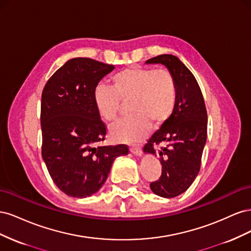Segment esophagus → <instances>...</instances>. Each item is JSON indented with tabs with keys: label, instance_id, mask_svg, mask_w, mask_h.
Wrapping results in <instances>:
<instances>
[{
	"label": "esophagus",
	"instance_id": "34e87169",
	"mask_svg": "<svg viewBox=\"0 0 251 251\" xmlns=\"http://www.w3.org/2000/svg\"><path fill=\"white\" fill-rule=\"evenodd\" d=\"M130 151H131V153L134 154L135 156H138V157L142 156V150L140 148H131Z\"/></svg>",
	"mask_w": 251,
	"mask_h": 251
}]
</instances>
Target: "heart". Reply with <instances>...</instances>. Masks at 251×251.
<instances>
[{
	"instance_id": "obj_1",
	"label": "heart",
	"mask_w": 251,
	"mask_h": 251,
	"mask_svg": "<svg viewBox=\"0 0 251 251\" xmlns=\"http://www.w3.org/2000/svg\"><path fill=\"white\" fill-rule=\"evenodd\" d=\"M112 87L97 86L93 98L98 114L108 121L117 117L120 100H131V115L109 128L111 137L119 142L139 143L148 135L151 123H165L176 105V81L166 70L126 68L112 77Z\"/></svg>"
}]
</instances>
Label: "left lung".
Instances as JSON below:
<instances>
[{
	"mask_svg": "<svg viewBox=\"0 0 251 251\" xmlns=\"http://www.w3.org/2000/svg\"><path fill=\"white\" fill-rule=\"evenodd\" d=\"M146 64L163 65L176 81L177 100L172 115L143 148L144 153L158 157L162 165L161 177L150 185L151 192L174 198L184 193L199 174L207 137L206 108L198 82L177 56L158 55ZM156 144L165 147L156 151Z\"/></svg>",
	"mask_w": 251,
	"mask_h": 251,
	"instance_id": "left-lung-1",
	"label": "left lung"
}]
</instances>
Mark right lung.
Here are the masks:
<instances>
[{
    "label": "right lung",
    "instance_id": "obj_1",
    "mask_svg": "<svg viewBox=\"0 0 251 251\" xmlns=\"http://www.w3.org/2000/svg\"><path fill=\"white\" fill-rule=\"evenodd\" d=\"M115 67L87 57L69 59L42 94V156L52 180L66 195L87 198L107 180L125 144L100 147L107 130L94 103V90Z\"/></svg>",
    "mask_w": 251,
    "mask_h": 251
}]
</instances>
